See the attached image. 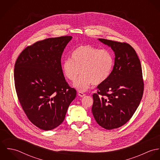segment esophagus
Masks as SVG:
<instances>
[{"label": "esophagus", "mask_w": 160, "mask_h": 160, "mask_svg": "<svg viewBox=\"0 0 160 160\" xmlns=\"http://www.w3.org/2000/svg\"><path fill=\"white\" fill-rule=\"evenodd\" d=\"M78 95L80 96L81 97H84L86 95V94L84 92H82L79 91L78 92Z\"/></svg>", "instance_id": "1"}]
</instances>
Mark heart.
<instances>
[{"label":"heart","mask_w":160,"mask_h":160,"mask_svg":"<svg viewBox=\"0 0 160 160\" xmlns=\"http://www.w3.org/2000/svg\"><path fill=\"white\" fill-rule=\"evenodd\" d=\"M113 66V57L108 50L91 45L77 47L71 54V59L65 60L62 69L65 77L74 82V87L79 91L88 90L92 84L99 85L109 77Z\"/></svg>","instance_id":"heart-1"}]
</instances>
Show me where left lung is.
Wrapping results in <instances>:
<instances>
[{
  "label": "left lung",
  "instance_id": "left-lung-1",
  "mask_svg": "<svg viewBox=\"0 0 160 160\" xmlns=\"http://www.w3.org/2000/svg\"><path fill=\"white\" fill-rule=\"evenodd\" d=\"M115 53L113 69L97 86L92 112L97 122L106 129L118 128L133 116L143 96L144 83L140 61L134 48L126 42L99 38Z\"/></svg>",
  "mask_w": 160,
  "mask_h": 160
}]
</instances>
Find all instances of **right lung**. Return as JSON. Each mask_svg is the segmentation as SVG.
I'll list each match as a JSON object with an SVG mask.
<instances>
[{"instance_id":"add662e5","label":"right lung","mask_w":160,"mask_h":160,"mask_svg":"<svg viewBox=\"0 0 160 160\" xmlns=\"http://www.w3.org/2000/svg\"><path fill=\"white\" fill-rule=\"evenodd\" d=\"M71 36L51 38L26 47L17 59L14 81L17 97L28 119L52 130L63 122L76 91L69 86L61 58Z\"/></svg>"}]
</instances>
